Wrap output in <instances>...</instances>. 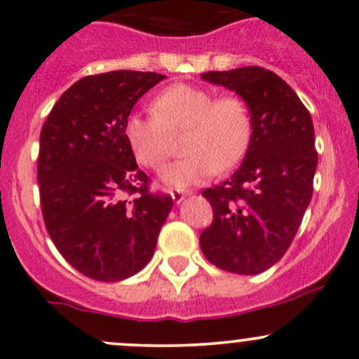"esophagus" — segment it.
<instances>
[{
  "label": "esophagus",
  "instance_id": "34e87169",
  "mask_svg": "<svg viewBox=\"0 0 359 359\" xmlns=\"http://www.w3.org/2000/svg\"><path fill=\"white\" fill-rule=\"evenodd\" d=\"M170 194H172V199H173V201H175L177 205H179V203L182 201L184 198H186L187 192H182V191H179V189H172V191H170Z\"/></svg>",
  "mask_w": 359,
  "mask_h": 359
}]
</instances>
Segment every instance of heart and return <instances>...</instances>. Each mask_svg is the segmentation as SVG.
<instances>
[{
	"label": "heart",
	"instance_id": "obj_1",
	"mask_svg": "<svg viewBox=\"0 0 359 359\" xmlns=\"http://www.w3.org/2000/svg\"><path fill=\"white\" fill-rule=\"evenodd\" d=\"M153 111L132 113L126 137L142 167L160 170L172 154V134L186 130L182 149L187 156L163 172L168 186H194L217 168L236 167L251 142V111L237 94L215 97L213 90L201 86L173 84L154 100Z\"/></svg>",
	"mask_w": 359,
	"mask_h": 359
}]
</instances>
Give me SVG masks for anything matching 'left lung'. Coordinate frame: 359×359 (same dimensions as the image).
<instances>
[{
  "mask_svg": "<svg viewBox=\"0 0 359 359\" xmlns=\"http://www.w3.org/2000/svg\"><path fill=\"white\" fill-rule=\"evenodd\" d=\"M201 79L246 101L252 135L236 173L203 191L213 222L199 246L218 269L262 273L285 255L311 201L318 161L311 116L287 82L262 67L205 72Z\"/></svg>",
  "mask_w": 359,
  "mask_h": 359,
  "instance_id": "obj_1",
  "label": "left lung"
}]
</instances>
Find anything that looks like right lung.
<instances>
[{
    "mask_svg": "<svg viewBox=\"0 0 359 359\" xmlns=\"http://www.w3.org/2000/svg\"><path fill=\"white\" fill-rule=\"evenodd\" d=\"M154 72L88 75L60 96L39 139L44 225L60 255L86 277L118 282L144 269L173 201L149 191L126 137Z\"/></svg>",
    "mask_w": 359,
    "mask_h": 359,
    "instance_id": "add662e5",
    "label": "right lung"
}]
</instances>
